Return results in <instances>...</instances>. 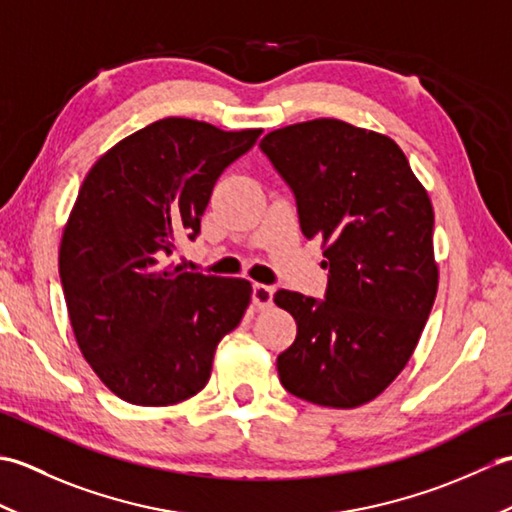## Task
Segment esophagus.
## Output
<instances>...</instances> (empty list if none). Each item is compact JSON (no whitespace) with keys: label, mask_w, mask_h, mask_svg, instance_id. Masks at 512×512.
I'll return each mask as SVG.
<instances>
[{"label":"esophagus","mask_w":512,"mask_h":512,"mask_svg":"<svg viewBox=\"0 0 512 512\" xmlns=\"http://www.w3.org/2000/svg\"><path fill=\"white\" fill-rule=\"evenodd\" d=\"M273 295H275L273 286H266V284H255L253 286V303L259 310H266V308L273 306Z\"/></svg>","instance_id":"obj_1"}]
</instances>
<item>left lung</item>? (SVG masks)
I'll use <instances>...</instances> for the list:
<instances>
[{
	"instance_id": "obj_1",
	"label": "left lung",
	"mask_w": 512,
	"mask_h": 512,
	"mask_svg": "<svg viewBox=\"0 0 512 512\" xmlns=\"http://www.w3.org/2000/svg\"><path fill=\"white\" fill-rule=\"evenodd\" d=\"M259 147L330 266L323 301L275 292L297 321L295 343L277 356L279 380L314 405L361 407L405 369L436 301L429 193L394 140L339 118L273 129Z\"/></svg>"
}]
</instances>
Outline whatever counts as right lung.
<instances>
[{
	"label": "right lung",
	"instance_id": "obj_1",
	"mask_svg": "<svg viewBox=\"0 0 512 512\" xmlns=\"http://www.w3.org/2000/svg\"><path fill=\"white\" fill-rule=\"evenodd\" d=\"M259 134L169 116L107 149L85 176L59 275L83 358L125 402L167 407L198 394L217 343L242 321L250 281L182 273L169 257L200 233L217 178Z\"/></svg>",
	"mask_w": 512,
	"mask_h": 512
}]
</instances>
